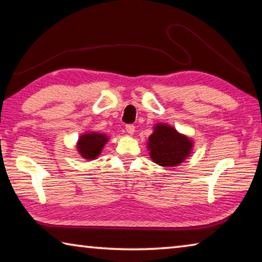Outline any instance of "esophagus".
<instances>
[{
    "instance_id": "34e87169",
    "label": "esophagus",
    "mask_w": 262,
    "mask_h": 262,
    "mask_svg": "<svg viewBox=\"0 0 262 262\" xmlns=\"http://www.w3.org/2000/svg\"><path fill=\"white\" fill-rule=\"evenodd\" d=\"M126 132L129 135H133V134H134V132H135V126L134 125H127L126 126Z\"/></svg>"
}]
</instances>
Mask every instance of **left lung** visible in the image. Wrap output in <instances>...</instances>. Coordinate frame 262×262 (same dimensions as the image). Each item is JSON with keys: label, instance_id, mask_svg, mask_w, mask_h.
<instances>
[{"label": "left lung", "instance_id": "1", "mask_svg": "<svg viewBox=\"0 0 262 262\" xmlns=\"http://www.w3.org/2000/svg\"><path fill=\"white\" fill-rule=\"evenodd\" d=\"M193 147L192 139L163 122L154 125V132L147 142L150 158L164 167L180 165L190 156Z\"/></svg>", "mask_w": 262, "mask_h": 262}]
</instances>
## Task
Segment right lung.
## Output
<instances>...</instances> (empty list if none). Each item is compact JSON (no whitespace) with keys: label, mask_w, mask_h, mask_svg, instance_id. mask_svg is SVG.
<instances>
[{"label":"right lung","mask_w":262,"mask_h":262,"mask_svg":"<svg viewBox=\"0 0 262 262\" xmlns=\"http://www.w3.org/2000/svg\"><path fill=\"white\" fill-rule=\"evenodd\" d=\"M110 137L98 132H85L79 135L76 148L81 157L88 161H94L99 156Z\"/></svg>","instance_id":"right-lung-1"}]
</instances>
